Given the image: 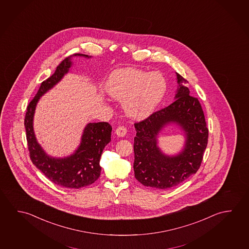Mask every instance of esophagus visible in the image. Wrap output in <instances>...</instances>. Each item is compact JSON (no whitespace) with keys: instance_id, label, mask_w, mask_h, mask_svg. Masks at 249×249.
<instances>
[{"instance_id":"34e87169","label":"esophagus","mask_w":249,"mask_h":249,"mask_svg":"<svg viewBox=\"0 0 249 249\" xmlns=\"http://www.w3.org/2000/svg\"><path fill=\"white\" fill-rule=\"evenodd\" d=\"M127 133V129L124 126H119L117 128V130H116V134L118 136V137H124V136L126 135Z\"/></svg>"}]
</instances>
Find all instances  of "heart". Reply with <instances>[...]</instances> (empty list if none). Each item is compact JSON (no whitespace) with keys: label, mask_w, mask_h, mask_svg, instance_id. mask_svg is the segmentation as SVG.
Segmentation results:
<instances>
[{"label":"heart","mask_w":249,"mask_h":249,"mask_svg":"<svg viewBox=\"0 0 249 249\" xmlns=\"http://www.w3.org/2000/svg\"><path fill=\"white\" fill-rule=\"evenodd\" d=\"M111 98L124 102V109L132 118H144L154 112L163 100L167 83L160 72L125 68L110 74L105 85Z\"/></svg>","instance_id":"obj_1"}]
</instances>
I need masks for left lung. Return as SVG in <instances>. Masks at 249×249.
I'll list each match as a JSON object with an SVG mask.
<instances>
[{"instance_id":"left-lung-1","label":"left lung","mask_w":249,"mask_h":249,"mask_svg":"<svg viewBox=\"0 0 249 249\" xmlns=\"http://www.w3.org/2000/svg\"><path fill=\"white\" fill-rule=\"evenodd\" d=\"M178 89L174 101L134 124V174L144 186L160 190L175 187L197 173L207 145L208 129L198 98L190 96L187 81L176 73ZM176 124L185 136V144L176 156H166L158 146V135Z\"/></svg>"}]
</instances>
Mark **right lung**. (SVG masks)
I'll return each mask as SVG.
<instances>
[{"instance_id":"add662e5","label":"right lung","mask_w":249,"mask_h":249,"mask_svg":"<svg viewBox=\"0 0 249 249\" xmlns=\"http://www.w3.org/2000/svg\"><path fill=\"white\" fill-rule=\"evenodd\" d=\"M72 56H91L84 54H74L63 60L56 67L55 73L43 81L36 97L27 107L24 126L30 156L32 163L51 181L57 186L78 189L89 186L100 176L99 164L102 152L106 144L110 142L112 128L106 122L89 123L84 129L80 144L70 156L55 158L48 155L38 143L35 135V111L42 96L57 85L71 68Z\"/></svg>"}]
</instances>
